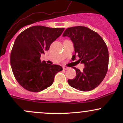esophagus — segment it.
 <instances>
[{"label":"esophagus","instance_id":"obj_1","mask_svg":"<svg viewBox=\"0 0 123 123\" xmlns=\"http://www.w3.org/2000/svg\"><path fill=\"white\" fill-rule=\"evenodd\" d=\"M63 69H65V70H67V69H69V68L68 67L64 66V67H63Z\"/></svg>","mask_w":123,"mask_h":123}]
</instances>
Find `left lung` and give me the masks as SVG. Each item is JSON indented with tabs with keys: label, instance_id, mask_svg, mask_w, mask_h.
Masks as SVG:
<instances>
[{
	"label": "left lung",
	"instance_id": "obj_1",
	"mask_svg": "<svg viewBox=\"0 0 123 123\" xmlns=\"http://www.w3.org/2000/svg\"><path fill=\"white\" fill-rule=\"evenodd\" d=\"M63 36H68L73 42L75 55L72 59L79 57L77 61L85 64L82 72L76 71L75 78L68 80L69 85L83 92L90 91L101 83L108 68L109 54L107 46L96 32L83 26L67 28Z\"/></svg>",
	"mask_w": 123,
	"mask_h": 123
}]
</instances>
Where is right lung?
<instances>
[{
  "label": "right lung",
  "instance_id": "add662e5",
  "mask_svg": "<svg viewBox=\"0 0 123 123\" xmlns=\"http://www.w3.org/2000/svg\"><path fill=\"white\" fill-rule=\"evenodd\" d=\"M64 28L36 25L17 36L11 53V68L16 80L30 92H39L52 85L55 75L61 71L60 65L41 62L40 56L49 50Z\"/></svg>",
  "mask_w": 123,
  "mask_h": 123
}]
</instances>
